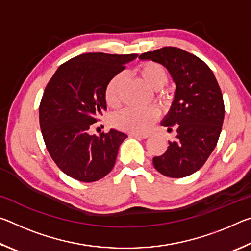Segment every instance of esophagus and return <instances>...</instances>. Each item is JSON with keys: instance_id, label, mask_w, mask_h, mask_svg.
Returning <instances> with one entry per match:
<instances>
[{"instance_id": "1", "label": "esophagus", "mask_w": 251, "mask_h": 251, "mask_svg": "<svg viewBox=\"0 0 251 251\" xmlns=\"http://www.w3.org/2000/svg\"><path fill=\"white\" fill-rule=\"evenodd\" d=\"M130 136H131V137L144 139V138H147L150 135H148V134H141V133H131Z\"/></svg>"}]
</instances>
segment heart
I'll return each mask as SVG.
<instances>
[{"label":"heart","instance_id":"1","mask_svg":"<svg viewBox=\"0 0 251 251\" xmlns=\"http://www.w3.org/2000/svg\"><path fill=\"white\" fill-rule=\"evenodd\" d=\"M141 78L152 90H160L168 80V72L163 65L154 62L144 63L137 69ZM124 75H114L105 88V101L109 107H116L121 100V86ZM159 113L155 107H127L114 114L112 124L116 128L129 133H144L151 128Z\"/></svg>","mask_w":251,"mask_h":251}]
</instances>
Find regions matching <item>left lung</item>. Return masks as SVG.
I'll use <instances>...</instances> for the list:
<instances>
[{
    "instance_id": "1",
    "label": "left lung",
    "mask_w": 251,
    "mask_h": 251,
    "mask_svg": "<svg viewBox=\"0 0 251 251\" xmlns=\"http://www.w3.org/2000/svg\"><path fill=\"white\" fill-rule=\"evenodd\" d=\"M139 59L163 65L176 85L171 109L161 121L168 129L176 126V138L152 164L167 177L192 175L206 163L222 131L225 105L217 79L201 58L172 46L144 53Z\"/></svg>"
}]
</instances>
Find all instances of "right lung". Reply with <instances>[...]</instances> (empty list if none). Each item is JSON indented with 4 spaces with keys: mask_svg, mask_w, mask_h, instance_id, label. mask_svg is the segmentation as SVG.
<instances>
[{
    "mask_svg": "<svg viewBox=\"0 0 251 251\" xmlns=\"http://www.w3.org/2000/svg\"><path fill=\"white\" fill-rule=\"evenodd\" d=\"M137 54L86 53L58 67L46 85L40 104V126L46 148L70 177L92 182L115 165L127 135L116 129L90 135L91 126L106 110L105 88Z\"/></svg>",
    "mask_w": 251,
    "mask_h": 251,
    "instance_id": "obj_1",
    "label": "right lung"
}]
</instances>
